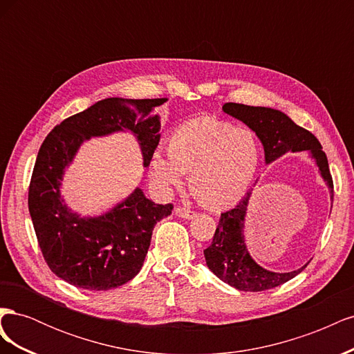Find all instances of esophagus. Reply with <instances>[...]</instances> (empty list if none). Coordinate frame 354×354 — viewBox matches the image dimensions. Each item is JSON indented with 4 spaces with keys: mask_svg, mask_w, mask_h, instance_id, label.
<instances>
[{
    "mask_svg": "<svg viewBox=\"0 0 354 354\" xmlns=\"http://www.w3.org/2000/svg\"><path fill=\"white\" fill-rule=\"evenodd\" d=\"M174 212H176V216L183 217V218H194V217L196 216L195 211L187 209V208H185V207H177V208L174 209Z\"/></svg>",
    "mask_w": 354,
    "mask_h": 354,
    "instance_id": "34e87169",
    "label": "esophagus"
}]
</instances>
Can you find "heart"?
<instances>
[{
	"label": "heart",
	"mask_w": 354,
	"mask_h": 354,
	"mask_svg": "<svg viewBox=\"0 0 354 354\" xmlns=\"http://www.w3.org/2000/svg\"><path fill=\"white\" fill-rule=\"evenodd\" d=\"M168 158L155 153L151 176L164 189L181 186V174H190L189 186L199 203L226 208L239 202L259 173L261 146L248 127H234L214 116H202L180 125L167 143Z\"/></svg>",
	"instance_id": "b5f03b06"
}]
</instances>
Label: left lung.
I'll return each instance as SVG.
<instances>
[{
  "label": "left lung",
  "instance_id": "1",
  "mask_svg": "<svg viewBox=\"0 0 354 354\" xmlns=\"http://www.w3.org/2000/svg\"><path fill=\"white\" fill-rule=\"evenodd\" d=\"M223 111L238 118L259 136L264 146L267 164L286 152L308 151L312 153L320 174L330 189V199L334 201V181L329 171L328 158L312 133L297 125L283 112L270 108L226 103L223 106ZM251 192L252 189L241 199L236 207L221 212L212 242L207 250H203V255H205L209 270L223 282L239 291L260 292L292 279L306 269L307 264L294 272L274 273L263 269L252 260L243 241V221Z\"/></svg>",
  "mask_w": 354,
  "mask_h": 354
}]
</instances>
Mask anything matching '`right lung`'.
I'll return each mask as SVG.
<instances>
[{"label":"right lung","mask_w":354,"mask_h":354,"mask_svg":"<svg viewBox=\"0 0 354 354\" xmlns=\"http://www.w3.org/2000/svg\"><path fill=\"white\" fill-rule=\"evenodd\" d=\"M167 100L104 99L66 118L42 142L28 207L42 257L60 279L88 291H108L140 272L155 224L169 216L173 203L156 205L136 189L109 212L82 218L63 203L60 180L84 140L122 130L137 136L147 167L159 143V116L153 112Z\"/></svg>","instance_id":"1"}]
</instances>
